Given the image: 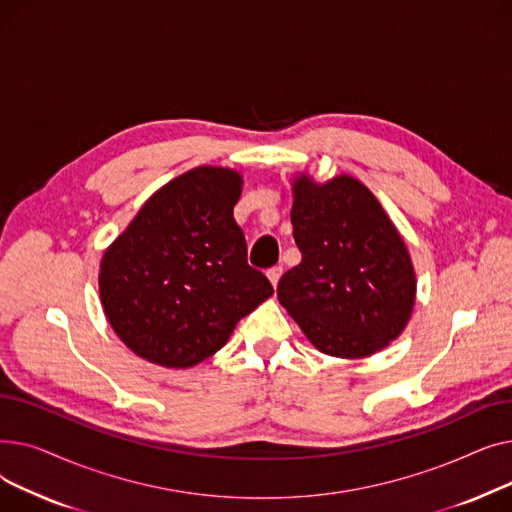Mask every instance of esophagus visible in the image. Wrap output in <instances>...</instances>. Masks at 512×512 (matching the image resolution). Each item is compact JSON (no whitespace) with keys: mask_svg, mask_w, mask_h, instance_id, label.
I'll use <instances>...</instances> for the list:
<instances>
[{"mask_svg":"<svg viewBox=\"0 0 512 512\" xmlns=\"http://www.w3.org/2000/svg\"><path fill=\"white\" fill-rule=\"evenodd\" d=\"M267 278H270V282H272L274 286H278V282H280V278H282V265L270 267V270H267Z\"/></svg>","mask_w":512,"mask_h":512,"instance_id":"1","label":"esophagus"}]
</instances>
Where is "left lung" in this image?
Returning <instances> with one entry per match:
<instances>
[{
	"instance_id": "obj_1",
	"label": "left lung",
	"mask_w": 512,
	"mask_h": 512,
	"mask_svg": "<svg viewBox=\"0 0 512 512\" xmlns=\"http://www.w3.org/2000/svg\"><path fill=\"white\" fill-rule=\"evenodd\" d=\"M290 222L303 259L280 278V303L321 353L382 351L411 317L415 274L378 199L351 176L321 186L303 176Z\"/></svg>"
}]
</instances>
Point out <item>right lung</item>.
<instances>
[{
  "mask_svg": "<svg viewBox=\"0 0 512 512\" xmlns=\"http://www.w3.org/2000/svg\"><path fill=\"white\" fill-rule=\"evenodd\" d=\"M240 176L197 168L157 191L101 261L99 292L114 332L139 357L193 367L274 294L247 263L234 220Z\"/></svg>",
  "mask_w": 512,
  "mask_h": 512,
  "instance_id": "right-lung-1",
  "label": "right lung"
}]
</instances>
